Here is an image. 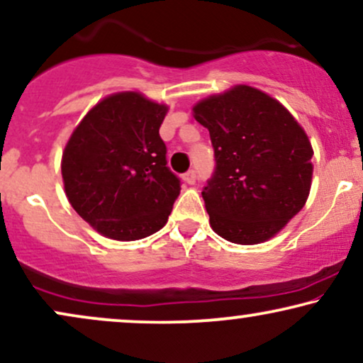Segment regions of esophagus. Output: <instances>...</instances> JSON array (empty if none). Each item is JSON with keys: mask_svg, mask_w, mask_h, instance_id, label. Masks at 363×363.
<instances>
[{"mask_svg": "<svg viewBox=\"0 0 363 363\" xmlns=\"http://www.w3.org/2000/svg\"><path fill=\"white\" fill-rule=\"evenodd\" d=\"M183 180H185V183H189V185H194L196 180V173L194 172V169H190V172H186L185 174H183Z\"/></svg>", "mask_w": 363, "mask_h": 363, "instance_id": "34e87169", "label": "esophagus"}]
</instances>
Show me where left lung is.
<instances>
[{
  "mask_svg": "<svg viewBox=\"0 0 363 363\" xmlns=\"http://www.w3.org/2000/svg\"><path fill=\"white\" fill-rule=\"evenodd\" d=\"M208 129L216 173L202 191L213 232L234 244L266 242L305 207L313 147L279 101L239 84L194 106Z\"/></svg>",
  "mask_w": 363,
  "mask_h": 363,
  "instance_id": "1",
  "label": "left lung"
}]
</instances>
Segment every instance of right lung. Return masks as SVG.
Listing matches in <instances>:
<instances>
[{
  "label": "right lung",
  "instance_id": "1",
  "mask_svg": "<svg viewBox=\"0 0 363 363\" xmlns=\"http://www.w3.org/2000/svg\"><path fill=\"white\" fill-rule=\"evenodd\" d=\"M168 109L136 91L111 94L67 141L60 163L67 199L107 239L140 240L168 222L180 195L160 138Z\"/></svg>",
  "mask_w": 363,
  "mask_h": 363
}]
</instances>
